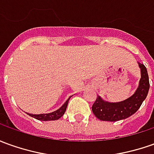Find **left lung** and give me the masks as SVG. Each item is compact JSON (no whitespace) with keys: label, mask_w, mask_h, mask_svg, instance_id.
<instances>
[{"label":"left lung","mask_w":154,"mask_h":154,"mask_svg":"<svg viewBox=\"0 0 154 154\" xmlns=\"http://www.w3.org/2000/svg\"><path fill=\"white\" fill-rule=\"evenodd\" d=\"M141 69V79L139 86L130 98L117 103H109L104 101L100 96L92 106L94 115L100 121L116 122L126 119L134 114L143 103L149 90V79L148 71L143 64L138 63Z\"/></svg>","instance_id":"8db88e82"}]
</instances>
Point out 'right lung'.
<instances>
[{
	"instance_id": "obj_1",
	"label": "right lung",
	"mask_w": 154,
	"mask_h": 154,
	"mask_svg": "<svg viewBox=\"0 0 154 154\" xmlns=\"http://www.w3.org/2000/svg\"><path fill=\"white\" fill-rule=\"evenodd\" d=\"M70 97L67 100L61 107L59 108V109H58L57 111H54V112L48 113V114H39V115H32V114H29V113H27V114L30 116L34 117L35 119L40 120V121H55V120H58L59 119L60 117H62L63 114H64V112L66 111L67 106H68V103H69V100L70 99Z\"/></svg>"
}]
</instances>
